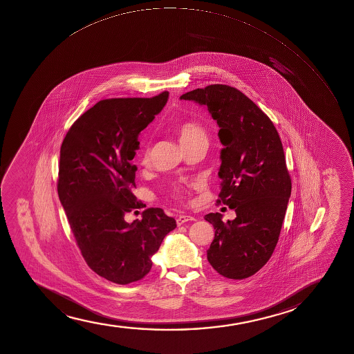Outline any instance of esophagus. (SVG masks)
<instances>
[{
    "label": "esophagus",
    "instance_id": "1",
    "mask_svg": "<svg viewBox=\"0 0 354 354\" xmlns=\"http://www.w3.org/2000/svg\"><path fill=\"white\" fill-rule=\"evenodd\" d=\"M189 221H195V217L189 215H179L178 217H177V224H178V225H182V224L185 223V222H189Z\"/></svg>",
    "mask_w": 354,
    "mask_h": 354
}]
</instances>
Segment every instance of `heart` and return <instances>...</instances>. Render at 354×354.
Returning a JSON list of instances; mask_svg holds the SVG:
<instances>
[{
	"label": "heart",
	"mask_w": 354,
	"mask_h": 354,
	"mask_svg": "<svg viewBox=\"0 0 354 354\" xmlns=\"http://www.w3.org/2000/svg\"><path fill=\"white\" fill-rule=\"evenodd\" d=\"M176 132L178 134L180 144H187V142H192V140L197 138H205V131H204L203 127L194 122H179L176 127ZM149 160H150L149 150L142 151L140 162L147 165V164H149ZM172 195L175 196L176 198L179 199V201L185 198L187 196V187L182 185V184H176L172 187Z\"/></svg>",
	"instance_id": "obj_1"
}]
</instances>
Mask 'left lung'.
Instances as JSON below:
<instances>
[{
  "instance_id": "1",
  "label": "left lung",
  "mask_w": 354,
  "mask_h": 354,
  "mask_svg": "<svg viewBox=\"0 0 354 354\" xmlns=\"http://www.w3.org/2000/svg\"><path fill=\"white\" fill-rule=\"evenodd\" d=\"M180 99L205 106L220 127L222 182L216 203L236 212L227 223L218 212L204 217L215 229L207 261L222 277L247 279L272 257L292 192L280 136L268 115L230 86L209 85Z\"/></svg>"
}]
</instances>
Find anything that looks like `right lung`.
Returning a JSON list of instances; mask_svg holds the SVG:
<instances>
[{"instance_id": "add662e5", "label": "right lung", "mask_w": 354, "mask_h": 354, "mask_svg": "<svg viewBox=\"0 0 354 354\" xmlns=\"http://www.w3.org/2000/svg\"><path fill=\"white\" fill-rule=\"evenodd\" d=\"M169 92L152 97H113L80 115L60 149L57 194L77 247L93 272L129 285L142 280L151 257L176 227L160 207L127 223L142 204L133 195L138 136L165 106Z\"/></svg>"}]
</instances>
